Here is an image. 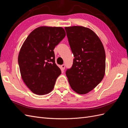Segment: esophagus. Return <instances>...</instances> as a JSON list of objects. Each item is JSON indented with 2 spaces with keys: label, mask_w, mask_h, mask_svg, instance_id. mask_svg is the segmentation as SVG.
<instances>
[{
  "label": "esophagus",
  "mask_w": 128,
  "mask_h": 128,
  "mask_svg": "<svg viewBox=\"0 0 128 128\" xmlns=\"http://www.w3.org/2000/svg\"><path fill=\"white\" fill-rule=\"evenodd\" d=\"M65 67H66L65 64H62V65H61V68L62 70H64V69H65Z\"/></svg>",
  "instance_id": "obj_1"
}]
</instances>
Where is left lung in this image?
<instances>
[{"label":"left lung","instance_id":"8db88e82","mask_svg":"<svg viewBox=\"0 0 128 128\" xmlns=\"http://www.w3.org/2000/svg\"><path fill=\"white\" fill-rule=\"evenodd\" d=\"M74 59L66 74L72 90L86 94L101 82L104 75L106 54L104 46L91 29L82 26L65 27Z\"/></svg>","mask_w":128,"mask_h":128}]
</instances>
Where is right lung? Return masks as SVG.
<instances>
[{"instance_id":"1","label":"right lung","mask_w":128,"mask_h":128,"mask_svg":"<svg viewBox=\"0 0 128 128\" xmlns=\"http://www.w3.org/2000/svg\"><path fill=\"white\" fill-rule=\"evenodd\" d=\"M66 36L61 27L40 26L33 30L24 41L18 56L22 78L34 94L51 92L61 73L55 63L54 49Z\"/></svg>"}]
</instances>
